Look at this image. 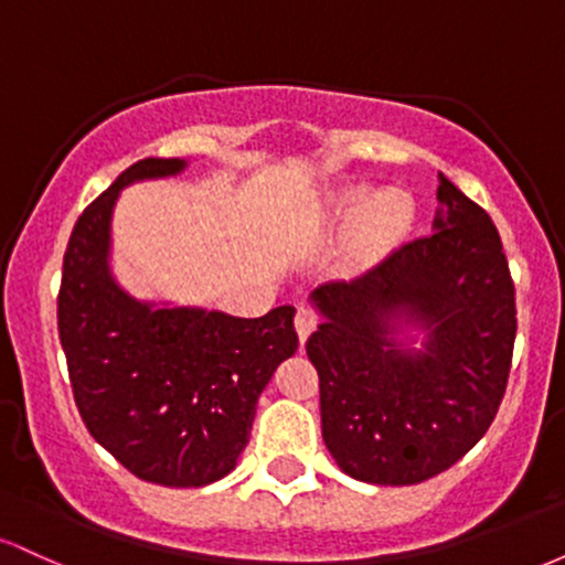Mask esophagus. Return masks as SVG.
<instances>
[{"instance_id": "esophagus-1", "label": "esophagus", "mask_w": 565, "mask_h": 565, "mask_svg": "<svg viewBox=\"0 0 565 565\" xmlns=\"http://www.w3.org/2000/svg\"><path fill=\"white\" fill-rule=\"evenodd\" d=\"M316 323H319V313H316L313 308H305V305H300L295 316V327H297V334H300V342L308 340V334L313 332Z\"/></svg>"}]
</instances>
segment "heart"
Listing matches in <instances>:
<instances>
[{
  "instance_id": "obj_1",
  "label": "heart",
  "mask_w": 565,
  "mask_h": 565,
  "mask_svg": "<svg viewBox=\"0 0 565 565\" xmlns=\"http://www.w3.org/2000/svg\"><path fill=\"white\" fill-rule=\"evenodd\" d=\"M361 206H364V193H350V196L340 201V212L345 217L353 215V212H359ZM408 220H412V199L398 191L385 193V196L372 206V212H369L364 220V228H361V246L374 249V246L391 242V238H395L406 228Z\"/></svg>"
}]
</instances>
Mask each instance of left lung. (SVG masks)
<instances>
[{
	"label": "left lung",
	"mask_w": 565,
	"mask_h": 565,
	"mask_svg": "<svg viewBox=\"0 0 565 565\" xmlns=\"http://www.w3.org/2000/svg\"><path fill=\"white\" fill-rule=\"evenodd\" d=\"M438 201L436 231L310 295L323 316L305 342L323 444L366 483L412 486L449 470L494 423L508 387L518 319L502 238L444 174ZM398 318L426 329L425 351L394 345Z\"/></svg>",
	"instance_id": "8db88e82"
}]
</instances>
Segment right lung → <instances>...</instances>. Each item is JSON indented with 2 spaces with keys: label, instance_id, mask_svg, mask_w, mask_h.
Returning a JSON list of instances; mask_svg holds the SVG:
<instances>
[{
  "label": "right lung",
  "instance_id": "right-lung-1",
  "mask_svg": "<svg viewBox=\"0 0 565 565\" xmlns=\"http://www.w3.org/2000/svg\"><path fill=\"white\" fill-rule=\"evenodd\" d=\"M180 159H142L76 220L57 291V332L84 425L142 481L193 489L236 468L257 398L297 350L295 308L260 319L138 302L108 268L111 212L135 180L167 178Z\"/></svg>",
  "mask_w": 565,
  "mask_h": 565
}]
</instances>
